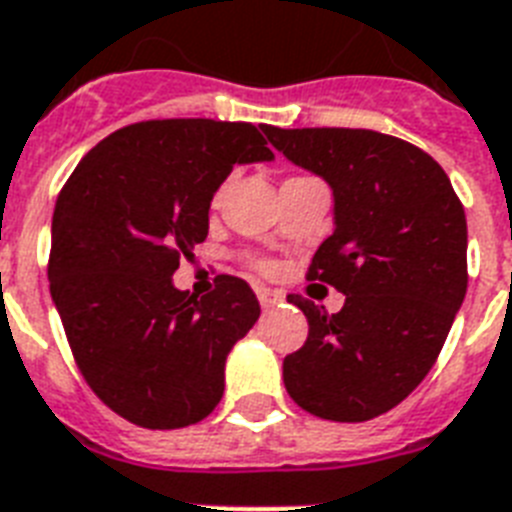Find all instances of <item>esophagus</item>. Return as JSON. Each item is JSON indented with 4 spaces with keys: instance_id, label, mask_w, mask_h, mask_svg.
<instances>
[{
    "instance_id": "obj_1",
    "label": "esophagus",
    "mask_w": 512,
    "mask_h": 512,
    "mask_svg": "<svg viewBox=\"0 0 512 512\" xmlns=\"http://www.w3.org/2000/svg\"><path fill=\"white\" fill-rule=\"evenodd\" d=\"M257 299H260V307H263V310H270V307H276L278 302H284L281 294L273 292V289H263V286L257 289Z\"/></svg>"
}]
</instances>
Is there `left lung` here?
<instances>
[{"label": "left lung", "instance_id": "left-lung-1", "mask_svg": "<svg viewBox=\"0 0 512 512\" xmlns=\"http://www.w3.org/2000/svg\"><path fill=\"white\" fill-rule=\"evenodd\" d=\"M263 131L286 160L331 186L334 234L313 255L307 278L344 294L334 315L289 297L310 331L305 347L284 357L286 392L326 421H371L426 378L463 305L465 210L442 165L397 136Z\"/></svg>", "mask_w": 512, "mask_h": 512}]
</instances>
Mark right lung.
Here are the masks:
<instances>
[{
    "instance_id": "right-lung-1",
    "label": "right lung",
    "mask_w": 512,
    "mask_h": 512,
    "mask_svg": "<svg viewBox=\"0 0 512 512\" xmlns=\"http://www.w3.org/2000/svg\"><path fill=\"white\" fill-rule=\"evenodd\" d=\"M270 160L252 123L149 120L99 141L62 186L49 292L86 384L126 421L181 429L223 397L226 357L260 302L234 276L189 297L173 273L207 239L234 165Z\"/></svg>"
}]
</instances>
